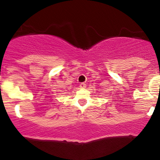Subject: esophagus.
Masks as SVG:
<instances>
[{
	"mask_svg": "<svg viewBox=\"0 0 160 160\" xmlns=\"http://www.w3.org/2000/svg\"><path fill=\"white\" fill-rule=\"evenodd\" d=\"M79 87H80V88L81 89H84V88H86V87H87V86H86V84H85V83H81V84H80V86H79Z\"/></svg>",
	"mask_w": 160,
	"mask_h": 160,
	"instance_id": "obj_1",
	"label": "esophagus"
}]
</instances>
